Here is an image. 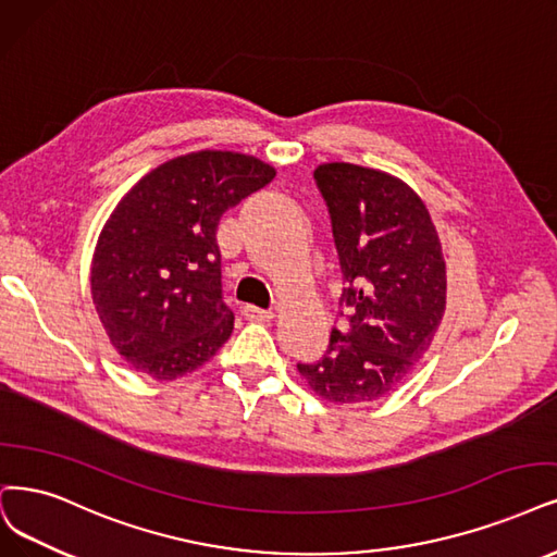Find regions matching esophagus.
<instances>
[{"mask_svg": "<svg viewBox=\"0 0 557 557\" xmlns=\"http://www.w3.org/2000/svg\"><path fill=\"white\" fill-rule=\"evenodd\" d=\"M245 317L252 319V321H259V323H268V321L275 319V312L273 310H261V307H255V305H247Z\"/></svg>", "mask_w": 557, "mask_h": 557, "instance_id": "34e87169", "label": "esophagus"}]
</instances>
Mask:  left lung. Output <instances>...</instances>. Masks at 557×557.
Wrapping results in <instances>:
<instances>
[{"mask_svg":"<svg viewBox=\"0 0 557 557\" xmlns=\"http://www.w3.org/2000/svg\"><path fill=\"white\" fill-rule=\"evenodd\" d=\"M314 178L333 220L348 331H333L317 364H298L312 393L354 406L387 397L429 351L447 302L436 224L401 178L354 162H323Z\"/></svg>","mask_w":557,"mask_h":557,"instance_id":"8db88e82","label":"left lung"}]
</instances>
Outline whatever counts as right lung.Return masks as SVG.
Returning <instances> with one entry per match:
<instances>
[{"label": "right lung", "instance_id": "obj_1", "mask_svg": "<svg viewBox=\"0 0 557 557\" xmlns=\"http://www.w3.org/2000/svg\"><path fill=\"white\" fill-rule=\"evenodd\" d=\"M275 168L238 151L158 164L119 199L91 259V298L114 351L158 383L193 374L232 337L220 292V218Z\"/></svg>", "mask_w": 557, "mask_h": 557}]
</instances>
